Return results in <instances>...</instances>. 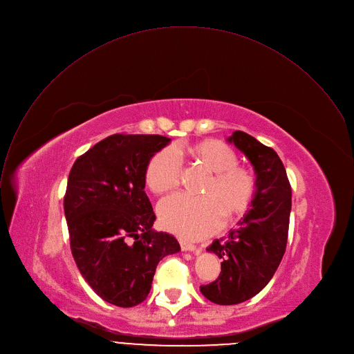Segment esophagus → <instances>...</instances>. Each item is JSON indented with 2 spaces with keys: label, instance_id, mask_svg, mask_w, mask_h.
Here are the masks:
<instances>
[{
  "label": "esophagus",
  "instance_id": "esophagus-1",
  "mask_svg": "<svg viewBox=\"0 0 354 354\" xmlns=\"http://www.w3.org/2000/svg\"><path fill=\"white\" fill-rule=\"evenodd\" d=\"M180 245H181L183 251H189V252H195V254H199L202 251V247H198V245H194V244H189L185 241H180Z\"/></svg>",
  "mask_w": 354,
  "mask_h": 354
}]
</instances>
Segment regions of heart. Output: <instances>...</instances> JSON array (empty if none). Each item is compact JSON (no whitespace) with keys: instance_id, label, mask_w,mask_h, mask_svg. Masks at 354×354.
<instances>
[{"instance_id":"1","label":"heart","mask_w":354,"mask_h":354,"mask_svg":"<svg viewBox=\"0 0 354 354\" xmlns=\"http://www.w3.org/2000/svg\"><path fill=\"white\" fill-rule=\"evenodd\" d=\"M177 158H185L209 176L201 199L176 195L159 205L158 215L166 230L185 240H199L219 230L223 218L233 222L250 207L257 191L255 173L237 165L233 149L216 139H203L155 153L144 173L151 192L163 195L177 188L181 177Z\"/></svg>"}]
</instances>
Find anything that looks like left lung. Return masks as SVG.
Instances as JSON below:
<instances>
[{
  "label": "left lung",
  "instance_id": "8db88e82",
  "mask_svg": "<svg viewBox=\"0 0 354 354\" xmlns=\"http://www.w3.org/2000/svg\"><path fill=\"white\" fill-rule=\"evenodd\" d=\"M227 140L254 166L257 191L239 226L206 248L222 259V272L199 290L221 306L247 301L269 283L286 251L292 210V187L277 153L243 131Z\"/></svg>",
  "mask_w": 354,
  "mask_h": 354
}]
</instances>
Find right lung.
I'll return each instance as SVG.
<instances>
[{
  "mask_svg": "<svg viewBox=\"0 0 354 354\" xmlns=\"http://www.w3.org/2000/svg\"><path fill=\"white\" fill-rule=\"evenodd\" d=\"M162 135L114 133L80 156L68 176L64 212L77 266L104 301L142 303L162 258L180 251L167 233L153 232L145 194L149 159L169 145Z\"/></svg>",
  "mask_w": 354,
  "mask_h": 354,
  "instance_id": "obj_1",
  "label": "right lung"
}]
</instances>
